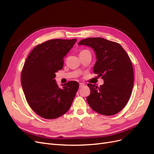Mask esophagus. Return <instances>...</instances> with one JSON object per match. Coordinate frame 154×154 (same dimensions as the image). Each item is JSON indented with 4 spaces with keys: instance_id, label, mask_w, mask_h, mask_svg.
I'll return each instance as SVG.
<instances>
[{
    "instance_id": "obj_1",
    "label": "esophagus",
    "mask_w": 154,
    "mask_h": 154,
    "mask_svg": "<svg viewBox=\"0 0 154 154\" xmlns=\"http://www.w3.org/2000/svg\"><path fill=\"white\" fill-rule=\"evenodd\" d=\"M84 86V83H82V82L79 83V88H82Z\"/></svg>"
}]
</instances>
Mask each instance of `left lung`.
<instances>
[{
  "mask_svg": "<svg viewBox=\"0 0 154 154\" xmlns=\"http://www.w3.org/2000/svg\"><path fill=\"white\" fill-rule=\"evenodd\" d=\"M78 44L95 51L97 61L93 70L104 82L100 87L88 84L91 91L86 98L88 104L101 115H116L126 106L132 93L134 71L130 57L120 44L104 38H86Z\"/></svg>",
  "mask_w": 154,
  "mask_h": 154,
  "instance_id": "1",
  "label": "left lung"
}]
</instances>
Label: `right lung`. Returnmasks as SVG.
<instances>
[{"label":"right lung","mask_w":154,"mask_h":154,"mask_svg":"<svg viewBox=\"0 0 154 154\" xmlns=\"http://www.w3.org/2000/svg\"><path fill=\"white\" fill-rule=\"evenodd\" d=\"M77 39H54L39 44L29 54L22 71L21 84L29 106L45 119H55L70 109L79 83L69 81L60 88L54 78L63 68V58Z\"/></svg>","instance_id":"right-lung-1"}]
</instances>
